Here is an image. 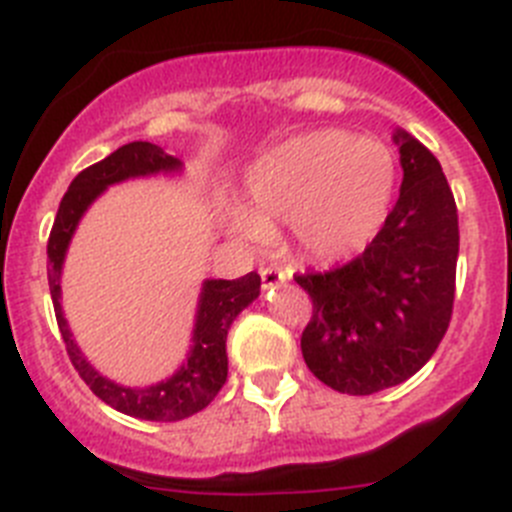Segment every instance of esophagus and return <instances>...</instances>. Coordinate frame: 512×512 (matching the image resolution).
I'll return each mask as SVG.
<instances>
[{"label":"esophagus","mask_w":512,"mask_h":512,"mask_svg":"<svg viewBox=\"0 0 512 512\" xmlns=\"http://www.w3.org/2000/svg\"><path fill=\"white\" fill-rule=\"evenodd\" d=\"M260 278H262V288H265V290L278 288L280 283H285V275L280 273L278 267H262Z\"/></svg>","instance_id":"esophagus-1"}]
</instances>
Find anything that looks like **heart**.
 I'll use <instances>...</instances> for the list:
<instances>
[{
  "label": "heart",
  "mask_w": 512,
  "mask_h": 512,
  "mask_svg": "<svg viewBox=\"0 0 512 512\" xmlns=\"http://www.w3.org/2000/svg\"><path fill=\"white\" fill-rule=\"evenodd\" d=\"M395 193V158L388 145L342 130L290 137L247 173L250 206H234L227 227L260 245L275 224L313 260H347L380 232Z\"/></svg>",
  "instance_id": "b5f03b06"
}]
</instances>
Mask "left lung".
Segmentation results:
<instances>
[{"label":"left lung","mask_w":512,"mask_h":512,"mask_svg":"<svg viewBox=\"0 0 512 512\" xmlns=\"http://www.w3.org/2000/svg\"><path fill=\"white\" fill-rule=\"evenodd\" d=\"M403 183L393 211L357 260L298 275L313 301L301 336L308 370L349 395L400 385L449 329L459 257L457 204L434 153L393 132Z\"/></svg>","instance_id":"8db88e82"}]
</instances>
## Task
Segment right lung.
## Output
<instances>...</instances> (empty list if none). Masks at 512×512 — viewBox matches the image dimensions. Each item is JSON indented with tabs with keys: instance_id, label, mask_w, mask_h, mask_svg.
<instances>
[{
	"instance_id": "1",
	"label": "right lung",
	"mask_w": 512,
	"mask_h": 512,
	"mask_svg": "<svg viewBox=\"0 0 512 512\" xmlns=\"http://www.w3.org/2000/svg\"><path fill=\"white\" fill-rule=\"evenodd\" d=\"M181 173V160L165 153L163 147L142 140L127 142L101 163L81 170L73 178L68 193L58 206L53 232L48 239L50 298H53L55 319H58V329H61L73 367L84 377L96 398L112 405L114 411L142 418V421H183L193 413L204 411L216 398V393L227 382L229 370L227 331L239 313L260 296V275L247 273L245 278L237 280L206 278L201 283L191 344H188L181 367L153 385H122L112 377L101 375L73 339L66 311L61 306L63 262H66L68 247H71V239L84 214L109 186L135 181V178L181 176Z\"/></svg>"
}]
</instances>
